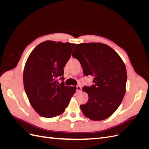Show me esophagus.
Listing matches in <instances>:
<instances>
[{
	"instance_id": "obj_1",
	"label": "esophagus",
	"mask_w": 149,
	"mask_h": 149,
	"mask_svg": "<svg viewBox=\"0 0 149 149\" xmlns=\"http://www.w3.org/2000/svg\"><path fill=\"white\" fill-rule=\"evenodd\" d=\"M81 89H82V88L80 86H76V91L77 92H80L81 91Z\"/></svg>"
}]
</instances>
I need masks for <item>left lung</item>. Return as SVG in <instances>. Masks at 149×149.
Listing matches in <instances>:
<instances>
[{"label":"left lung","mask_w":149,"mask_h":149,"mask_svg":"<svg viewBox=\"0 0 149 149\" xmlns=\"http://www.w3.org/2000/svg\"><path fill=\"white\" fill-rule=\"evenodd\" d=\"M72 56L80 62L85 76L94 77V84L84 86L88 102L80 106L83 114L93 120H104L114 113L125 93L127 71L124 63L113 49L101 43H80Z\"/></svg>","instance_id":"1"}]
</instances>
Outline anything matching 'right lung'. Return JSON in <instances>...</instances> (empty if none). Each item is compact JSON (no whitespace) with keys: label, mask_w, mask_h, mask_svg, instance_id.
<instances>
[{"label":"right lung","mask_w":149,"mask_h":149,"mask_svg":"<svg viewBox=\"0 0 149 149\" xmlns=\"http://www.w3.org/2000/svg\"><path fill=\"white\" fill-rule=\"evenodd\" d=\"M76 44L47 40L36 47L25 65L24 89L30 104L43 118L61 115L68 106L76 88L66 87L58 79L64 74L63 68L71 58Z\"/></svg>","instance_id":"1"}]
</instances>
